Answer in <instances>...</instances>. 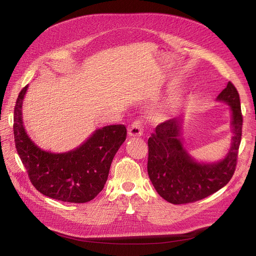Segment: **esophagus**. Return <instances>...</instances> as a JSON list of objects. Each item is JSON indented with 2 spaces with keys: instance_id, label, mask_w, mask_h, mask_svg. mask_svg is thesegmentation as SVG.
Wrapping results in <instances>:
<instances>
[{
  "instance_id": "obj_1",
  "label": "esophagus",
  "mask_w": 256,
  "mask_h": 256,
  "mask_svg": "<svg viewBox=\"0 0 256 256\" xmlns=\"http://www.w3.org/2000/svg\"><path fill=\"white\" fill-rule=\"evenodd\" d=\"M128 134L130 136H141L143 134V125L141 120H134L128 129Z\"/></svg>"
}]
</instances>
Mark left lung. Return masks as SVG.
<instances>
[{
	"label": "left lung",
	"instance_id": "8db88e82",
	"mask_svg": "<svg viewBox=\"0 0 256 256\" xmlns=\"http://www.w3.org/2000/svg\"><path fill=\"white\" fill-rule=\"evenodd\" d=\"M218 100L228 104L232 110L233 138L226 157L216 164H198L184 148L182 118L161 122L148 138L147 172L158 194L168 202L180 205L207 198L223 188L233 177L242 134V114L239 94L228 82Z\"/></svg>",
	"mask_w": 256,
	"mask_h": 256
}]
</instances>
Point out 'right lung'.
Here are the masks:
<instances>
[{
    "label": "right lung",
    "instance_id": "right-lung-1",
    "mask_svg": "<svg viewBox=\"0 0 256 256\" xmlns=\"http://www.w3.org/2000/svg\"><path fill=\"white\" fill-rule=\"evenodd\" d=\"M28 86L17 98L14 111L16 148L30 182L44 196L68 203H86L104 187L116 152L125 142L124 125L96 130L78 148L63 154L44 152L26 134L22 122V104Z\"/></svg>",
    "mask_w": 256,
    "mask_h": 256
}]
</instances>
